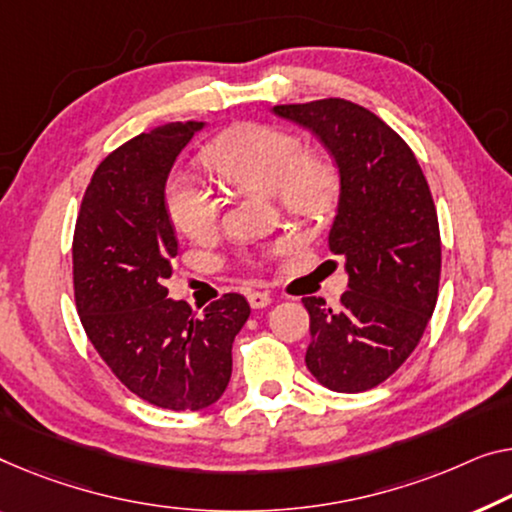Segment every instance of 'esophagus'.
<instances>
[{
  "mask_svg": "<svg viewBox=\"0 0 512 512\" xmlns=\"http://www.w3.org/2000/svg\"><path fill=\"white\" fill-rule=\"evenodd\" d=\"M248 303H250V308H255V310L266 308V305L271 303V296L266 292H248Z\"/></svg>",
  "mask_w": 512,
  "mask_h": 512,
  "instance_id": "34e87169",
  "label": "esophagus"
}]
</instances>
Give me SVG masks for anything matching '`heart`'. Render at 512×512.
<instances>
[{
	"instance_id": "heart-1",
	"label": "heart",
	"mask_w": 512,
	"mask_h": 512,
	"mask_svg": "<svg viewBox=\"0 0 512 512\" xmlns=\"http://www.w3.org/2000/svg\"><path fill=\"white\" fill-rule=\"evenodd\" d=\"M202 158L225 186L273 195L280 209L294 218L317 223L329 218L338 202V167L329 156L305 149L301 137L287 128L234 126L216 137ZM165 211L170 223L193 241L209 239L218 230L216 193L183 172L170 174L165 183Z\"/></svg>"
}]
</instances>
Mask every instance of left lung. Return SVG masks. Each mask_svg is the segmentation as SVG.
Returning <instances> with one entry per match:
<instances>
[{"instance_id": "left-lung-1", "label": "left lung", "mask_w": 512, "mask_h": 512, "mask_svg": "<svg viewBox=\"0 0 512 512\" xmlns=\"http://www.w3.org/2000/svg\"><path fill=\"white\" fill-rule=\"evenodd\" d=\"M273 112L310 128L340 170L329 246L347 259L349 289L338 308L303 299L305 365L331 391H370L411 356L437 305L441 236L430 186L409 144L361 105L322 98Z\"/></svg>"}]
</instances>
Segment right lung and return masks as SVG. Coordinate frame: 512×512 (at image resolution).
Returning a JSON list of instances; mask_svg holds the SVG:
<instances>
[{"mask_svg": "<svg viewBox=\"0 0 512 512\" xmlns=\"http://www.w3.org/2000/svg\"><path fill=\"white\" fill-rule=\"evenodd\" d=\"M202 121H174L121 144L96 167L73 232L80 322L112 375L160 409L197 411L225 393L232 342L250 317L241 294L202 315L167 299L179 253L165 181Z\"/></svg>", "mask_w": 512, "mask_h": 512, "instance_id": "right-lung-1", "label": "right lung"}]
</instances>
